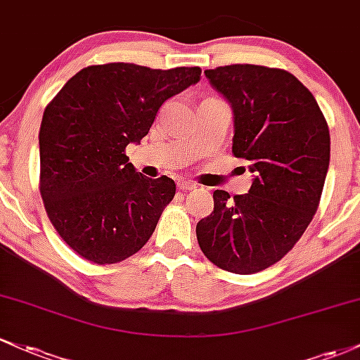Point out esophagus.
<instances>
[{"instance_id":"obj_1","label":"esophagus","mask_w":360,"mask_h":360,"mask_svg":"<svg viewBox=\"0 0 360 360\" xmlns=\"http://www.w3.org/2000/svg\"><path fill=\"white\" fill-rule=\"evenodd\" d=\"M196 184L193 181H186V179H177V188L181 191H189V189H195Z\"/></svg>"}]
</instances>
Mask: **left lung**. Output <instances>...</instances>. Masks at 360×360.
<instances>
[{
  "label": "left lung",
  "instance_id": "obj_1",
  "mask_svg": "<svg viewBox=\"0 0 360 360\" xmlns=\"http://www.w3.org/2000/svg\"><path fill=\"white\" fill-rule=\"evenodd\" d=\"M234 110L232 153L255 179L246 195L213 191L196 225L203 255L238 275L258 274L289 252L313 220L330 165V129L313 94L294 75L259 65L205 71Z\"/></svg>",
  "mask_w": 360,
  "mask_h": 360
}]
</instances>
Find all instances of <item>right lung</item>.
<instances>
[{
	"label": "right lung",
	"instance_id": "right-lung-1",
	"mask_svg": "<svg viewBox=\"0 0 360 360\" xmlns=\"http://www.w3.org/2000/svg\"><path fill=\"white\" fill-rule=\"evenodd\" d=\"M200 75L198 66L92 65L47 104L39 131V189L51 224L86 262L120 263L153 234L176 184L136 172L126 147L147 135L160 105Z\"/></svg>",
	"mask_w": 360,
	"mask_h": 360
}]
</instances>
